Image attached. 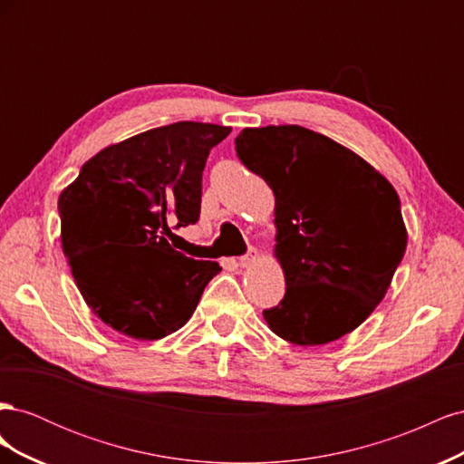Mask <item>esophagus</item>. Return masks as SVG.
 <instances>
[{"label":"esophagus","instance_id":"esophagus-1","mask_svg":"<svg viewBox=\"0 0 464 464\" xmlns=\"http://www.w3.org/2000/svg\"><path fill=\"white\" fill-rule=\"evenodd\" d=\"M257 259V251L256 249H249L246 256L237 257V263H240V266H249L251 263H254Z\"/></svg>","mask_w":464,"mask_h":464}]
</instances>
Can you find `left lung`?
<instances>
[{"label":"left lung","instance_id":"8db88e82","mask_svg":"<svg viewBox=\"0 0 464 464\" xmlns=\"http://www.w3.org/2000/svg\"><path fill=\"white\" fill-rule=\"evenodd\" d=\"M236 154L275 193L286 292L263 310L280 339L327 344L383 300L406 249L399 195L356 152L302 125L247 128Z\"/></svg>","mask_w":464,"mask_h":464}]
</instances>
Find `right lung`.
Returning a JSON list of instances; mask_svg holds the SVG:
<instances>
[{"label":"right lung","mask_w":464,"mask_h":464,"mask_svg":"<svg viewBox=\"0 0 464 464\" xmlns=\"http://www.w3.org/2000/svg\"><path fill=\"white\" fill-rule=\"evenodd\" d=\"M232 130L178 121L106 147L60 195L62 247L94 315L121 334L157 341L195 312L215 261L168 244L199 220L208 152Z\"/></svg>","instance_id":"add662e5"}]
</instances>
